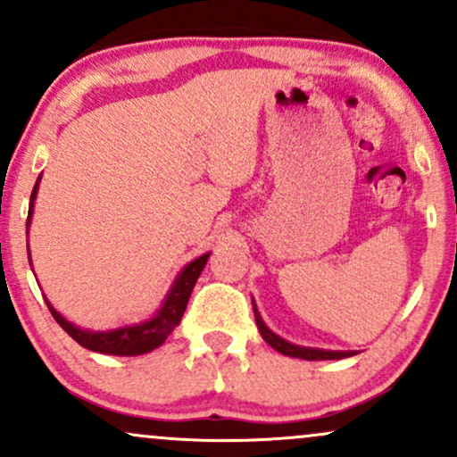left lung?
<instances>
[{"label":"left lung","instance_id":"left-lung-1","mask_svg":"<svg viewBox=\"0 0 457 457\" xmlns=\"http://www.w3.org/2000/svg\"><path fill=\"white\" fill-rule=\"evenodd\" d=\"M253 313H255V324H258L262 337H264V342L272 345V348L277 350V353L286 354V356H295V359H307V361H327V359H345V356H353L354 353H333V350H318V348H303V345H295L290 342H286V339H281L279 335H275L272 330L266 327L264 320L258 313V309H255V303H253Z\"/></svg>","mask_w":457,"mask_h":457}]
</instances>
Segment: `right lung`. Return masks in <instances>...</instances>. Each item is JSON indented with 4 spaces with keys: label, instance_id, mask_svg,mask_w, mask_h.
I'll use <instances>...</instances> for the list:
<instances>
[{
    "label": "right lung",
    "instance_id": "right-lung-1",
    "mask_svg": "<svg viewBox=\"0 0 457 457\" xmlns=\"http://www.w3.org/2000/svg\"><path fill=\"white\" fill-rule=\"evenodd\" d=\"M36 191H38V182H36L34 191H31V197H29L31 202H29V212H28V225H29V217H31V208H34ZM208 255L211 253H204L202 258L191 262V264H188L187 269L180 272V277L176 279L174 287H171L170 295H167V298H165V303H162L161 312L144 324L107 330V333H92V330H81V328H77L75 324L68 322V320L62 318L60 313H57L55 309L49 305V303H46V307H49L51 316L55 318V322L60 324V327L64 328L79 345H83V348L94 350V353L118 354V356L145 354V353H150V350L159 348V345L167 339V335H170L171 330L180 324L182 313H185V309H187L188 296H191L193 286H195L197 277L202 275L204 266H206Z\"/></svg>",
    "mask_w": 457,
    "mask_h": 457
}]
</instances>
